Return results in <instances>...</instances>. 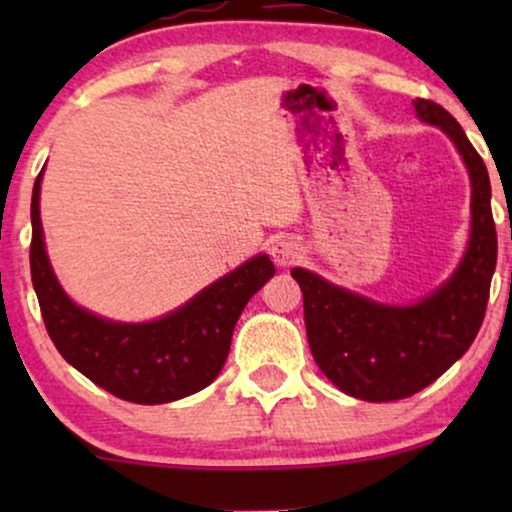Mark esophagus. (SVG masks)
I'll return each mask as SVG.
<instances>
[{
	"mask_svg": "<svg viewBox=\"0 0 512 512\" xmlns=\"http://www.w3.org/2000/svg\"><path fill=\"white\" fill-rule=\"evenodd\" d=\"M270 256L279 268H289V265L296 263L298 258H303V247L293 240H277L270 247Z\"/></svg>",
	"mask_w": 512,
	"mask_h": 512,
	"instance_id": "34e87169",
	"label": "esophagus"
}]
</instances>
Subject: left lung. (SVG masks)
Instances as JSON below:
<instances>
[{"label": "left lung", "instance_id": "obj_1", "mask_svg": "<svg viewBox=\"0 0 512 512\" xmlns=\"http://www.w3.org/2000/svg\"><path fill=\"white\" fill-rule=\"evenodd\" d=\"M419 121L452 139L471 177V237L450 279L412 305L377 303L293 268L305 307L307 342L328 380L370 403L408 398L466 354L485 319L496 268V228L487 167L450 111L415 100Z\"/></svg>", "mask_w": 512, "mask_h": 512}]
</instances>
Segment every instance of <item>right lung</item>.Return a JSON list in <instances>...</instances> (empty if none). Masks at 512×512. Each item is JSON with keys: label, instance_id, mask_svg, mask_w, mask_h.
Returning a JSON list of instances; mask_svg holds the SVG:
<instances>
[{"label": "right lung", "instance_id": "right-lung-1", "mask_svg": "<svg viewBox=\"0 0 512 512\" xmlns=\"http://www.w3.org/2000/svg\"><path fill=\"white\" fill-rule=\"evenodd\" d=\"M41 177L44 170L32 188L30 270L46 331L62 359L130 403H172L212 384L228 359L244 305L275 275L268 254L249 258L186 305L153 321L104 319L76 305L51 268L39 216Z\"/></svg>", "mask_w": 512, "mask_h": 512}]
</instances>
